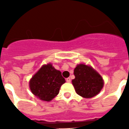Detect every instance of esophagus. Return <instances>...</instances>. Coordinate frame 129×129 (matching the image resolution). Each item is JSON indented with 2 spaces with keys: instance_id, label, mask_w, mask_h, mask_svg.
I'll return each mask as SVG.
<instances>
[{
  "instance_id": "1",
  "label": "esophagus",
  "mask_w": 129,
  "mask_h": 129,
  "mask_svg": "<svg viewBox=\"0 0 129 129\" xmlns=\"http://www.w3.org/2000/svg\"><path fill=\"white\" fill-rule=\"evenodd\" d=\"M66 82L68 83H70L71 82V79L70 78H66Z\"/></svg>"
}]
</instances>
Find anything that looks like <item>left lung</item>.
I'll use <instances>...</instances> for the list:
<instances>
[{
  "instance_id": "1",
  "label": "left lung",
  "mask_w": 129,
  "mask_h": 129,
  "mask_svg": "<svg viewBox=\"0 0 129 129\" xmlns=\"http://www.w3.org/2000/svg\"><path fill=\"white\" fill-rule=\"evenodd\" d=\"M75 79L72 84L78 95L84 98H92L100 92L103 80L92 67L85 64L78 65L74 69Z\"/></svg>"
}]
</instances>
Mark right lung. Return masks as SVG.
<instances>
[{"label": "right lung", "instance_id": "right-lung-1", "mask_svg": "<svg viewBox=\"0 0 129 129\" xmlns=\"http://www.w3.org/2000/svg\"><path fill=\"white\" fill-rule=\"evenodd\" d=\"M66 82L61 73L51 63L44 65L29 82L31 92L43 101H50L59 94L61 86Z\"/></svg>", "mask_w": 129, "mask_h": 129}]
</instances>
